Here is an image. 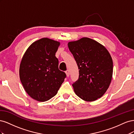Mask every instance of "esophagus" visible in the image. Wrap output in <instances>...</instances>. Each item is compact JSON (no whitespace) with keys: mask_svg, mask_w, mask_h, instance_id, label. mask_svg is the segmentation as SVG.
Listing matches in <instances>:
<instances>
[{"mask_svg":"<svg viewBox=\"0 0 134 134\" xmlns=\"http://www.w3.org/2000/svg\"><path fill=\"white\" fill-rule=\"evenodd\" d=\"M65 73L66 74V76H69V75H70V72H69V70H67L66 71H65Z\"/></svg>","mask_w":134,"mask_h":134,"instance_id":"esophagus-1","label":"esophagus"}]
</instances>
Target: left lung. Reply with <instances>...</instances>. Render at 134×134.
I'll return each instance as SVG.
<instances>
[{
  "instance_id": "left-lung-1",
  "label": "left lung",
  "mask_w": 134,
  "mask_h": 134,
  "mask_svg": "<svg viewBox=\"0 0 134 134\" xmlns=\"http://www.w3.org/2000/svg\"><path fill=\"white\" fill-rule=\"evenodd\" d=\"M78 66L79 78L72 84L75 94L91 102L100 98L109 87L113 62L108 50L95 40L83 37L68 43Z\"/></svg>"
}]
</instances>
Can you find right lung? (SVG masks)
Segmentation results:
<instances>
[{
  "label": "right lung",
  "instance_id": "1",
  "mask_svg": "<svg viewBox=\"0 0 134 134\" xmlns=\"http://www.w3.org/2000/svg\"><path fill=\"white\" fill-rule=\"evenodd\" d=\"M60 42L42 38L27 48L19 66V77L24 89L31 98L44 102L57 94L66 78L59 69L55 56Z\"/></svg>",
  "mask_w": 134,
  "mask_h": 134
}]
</instances>
